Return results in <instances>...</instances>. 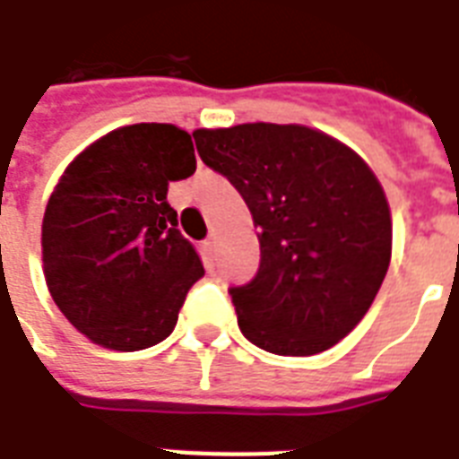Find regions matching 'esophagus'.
<instances>
[{"label": "esophagus", "mask_w": 459, "mask_h": 459, "mask_svg": "<svg viewBox=\"0 0 459 459\" xmlns=\"http://www.w3.org/2000/svg\"><path fill=\"white\" fill-rule=\"evenodd\" d=\"M202 253L204 260H206V267H213V240H204L202 243Z\"/></svg>", "instance_id": "1"}]
</instances>
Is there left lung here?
Segmentation results:
<instances>
[{"instance_id":"obj_1","label":"left lung","mask_w":459,"mask_h":459,"mask_svg":"<svg viewBox=\"0 0 459 459\" xmlns=\"http://www.w3.org/2000/svg\"><path fill=\"white\" fill-rule=\"evenodd\" d=\"M204 165L253 213L260 267L229 294L240 333L274 355H316L362 321L392 260V213L368 162L297 124L196 128Z\"/></svg>"}]
</instances>
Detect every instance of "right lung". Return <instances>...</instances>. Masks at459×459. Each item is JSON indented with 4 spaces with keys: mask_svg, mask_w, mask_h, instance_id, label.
I'll use <instances>...</instances> for the list:
<instances>
[{
    "mask_svg": "<svg viewBox=\"0 0 459 459\" xmlns=\"http://www.w3.org/2000/svg\"><path fill=\"white\" fill-rule=\"evenodd\" d=\"M192 135L134 124L74 158L43 213V273L67 321L101 348L145 351L178 324L202 257L179 233L169 182L195 175Z\"/></svg>",
    "mask_w": 459,
    "mask_h": 459,
    "instance_id": "add662e5",
    "label": "right lung"
}]
</instances>
